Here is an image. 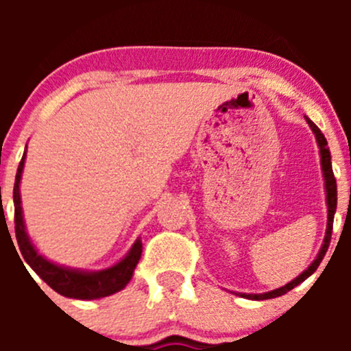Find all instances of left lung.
<instances>
[{"label": "left lung", "instance_id": "left-lung-1", "mask_svg": "<svg viewBox=\"0 0 351 351\" xmlns=\"http://www.w3.org/2000/svg\"><path fill=\"white\" fill-rule=\"evenodd\" d=\"M307 123H309L311 130L314 132V136H316V143L317 146H319V156H321V169H323V178H324V190H326V205H328V224H326V234H324V239H323V246H321L319 253H317V256L314 258L313 263L309 265V267L306 268V270L302 271V274L299 275V277L293 278L292 282H289V284H285L284 287H280V289H275V290H270V292H265V293H239V297H244V299H251V300H267V299H275V297H280L284 295V293L289 292V290H292L293 287H297L300 284V282L306 280L307 277H311V275L314 274V271L317 270V267H319V263L323 261L324 254H326L328 251V246H329V241H331V231H332V219H335V212H336V200H338V195H336V180H335V175H332V166H331V154H329V149H328V141L326 137L323 136V132H321L319 129H317L316 123L313 122V120H309L306 117Z\"/></svg>", "mask_w": 351, "mask_h": 351}]
</instances>
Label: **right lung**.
<instances>
[{"label": "right lung", "instance_id": "add662e5", "mask_svg": "<svg viewBox=\"0 0 351 351\" xmlns=\"http://www.w3.org/2000/svg\"><path fill=\"white\" fill-rule=\"evenodd\" d=\"M25 158H27V149H25L22 161H20L19 169L15 176V186H13V204H15V234L19 241L20 253L23 260L27 261L28 267L42 278L52 290H56L61 295L69 297V299L80 300H93L101 299V297L112 295L119 292L130 282L134 270L143 254V241L141 238L136 239L129 253L117 261L112 267L98 271L77 270V268H69L64 265H58L54 261L42 256L30 241L27 228L23 221L22 210V197H20V180H22ZM25 267V265H23Z\"/></svg>", "mask_w": 351, "mask_h": 351}]
</instances>
